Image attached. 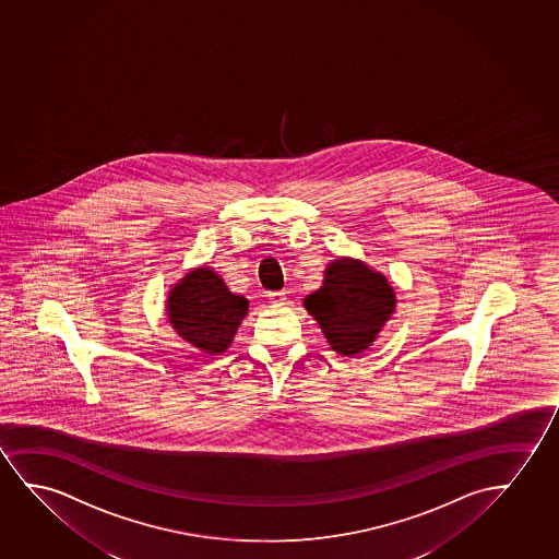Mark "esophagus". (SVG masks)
I'll return each instance as SVG.
<instances>
[{"instance_id": "esophagus-1", "label": "esophagus", "mask_w": 559, "mask_h": 559, "mask_svg": "<svg viewBox=\"0 0 559 559\" xmlns=\"http://www.w3.org/2000/svg\"><path fill=\"white\" fill-rule=\"evenodd\" d=\"M267 297H270V300H272V302H274V305H285V300H287V293L272 292V293H267Z\"/></svg>"}]
</instances>
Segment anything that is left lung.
Instances as JSON below:
<instances>
[{"label": "left lung", "instance_id": "obj_1", "mask_svg": "<svg viewBox=\"0 0 559 559\" xmlns=\"http://www.w3.org/2000/svg\"><path fill=\"white\" fill-rule=\"evenodd\" d=\"M394 302L385 275L358 260L338 259L328 266L322 287L308 295L305 307L320 323L331 348L348 356L376 341L394 312Z\"/></svg>", "mask_w": 559, "mask_h": 559}]
</instances>
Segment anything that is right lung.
<instances>
[{
    "label": "right lung",
    "mask_w": 559,
    "mask_h": 559,
    "mask_svg": "<svg viewBox=\"0 0 559 559\" xmlns=\"http://www.w3.org/2000/svg\"><path fill=\"white\" fill-rule=\"evenodd\" d=\"M247 310L249 300L229 292L221 275L209 267H197L186 275L168 297L174 330L209 354L228 348Z\"/></svg>",
    "instance_id": "obj_1"
}]
</instances>
